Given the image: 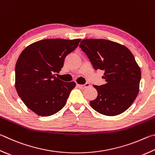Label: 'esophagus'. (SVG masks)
I'll return each mask as SVG.
<instances>
[{
	"label": "esophagus",
	"instance_id": "esophagus-1",
	"mask_svg": "<svg viewBox=\"0 0 155 155\" xmlns=\"http://www.w3.org/2000/svg\"><path fill=\"white\" fill-rule=\"evenodd\" d=\"M89 86V83H86L84 85H77V87H79L81 89H85L86 87H88Z\"/></svg>",
	"mask_w": 155,
	"mask_h": 155
}]
</instances>
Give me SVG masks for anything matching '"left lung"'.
Segmentation results:
<instances>
[{
  "instance_id": "left-lung-1",
  "label": "left lung",
  "mask_w": 155,
  "mask_h": 155,
  "mask_svg": "<svg viewBox=\"0 0 155 155\" xmlns=\"http://www.w3.org/2000/svg\"><path fill=\"white\" fill-rule=\"evenodd\" d=\"M79 47L95 70L104 71L105 84L94 86L96 99L90 101L95 111L106 116L123 113L134 102L139 92L141 70L126 47L106 39H85Z\"/></svg>"
}]
</instances>
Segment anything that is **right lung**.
I'll list each match as a JSON object with an SVG mask.
<instances>
[{"instance_id": "1", "label": "right lung", "mask_w": 155, "mask_h": 155, "mask_svg": "<svg viewBox=\"0 0 155 155\" xmlns=\"http://www.w3.org/2000/svg\"><path fill=\"white\" fill-rule=\"evenodd\" d=\"M81 39H45L27 47L17 61L15 88L28 108L42 117L54 114L65 106L74 82H64L54 76Z\"/></svg>"}]
</instances>
